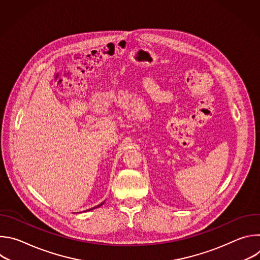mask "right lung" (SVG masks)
Returning a JSON list of instances; mask_svg holds the SVG:
<instances>
[{
	"label": "right lung",
	"mask_w": 260,
	"mask_h": 260,
	"mask_svg": "<svg viewBox=\"0 0 260 260\" xmlns=\"http://www.w3.org/2000/svg\"><path fill=\"white\" fill-rule=\"evenodd\" d=\"M103 204H104V203H102V204H100V205H99V206H96V207H93V208H91V209H89V210H92V209H95V208H99V207H101V206H102V205H103Z\"/></svg>",
	"instance_id": "1"
}]
</instances>
